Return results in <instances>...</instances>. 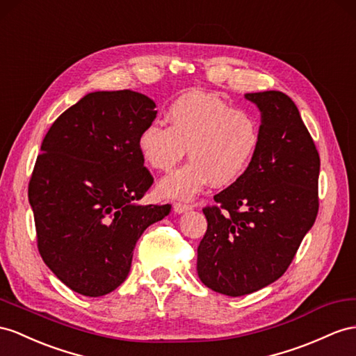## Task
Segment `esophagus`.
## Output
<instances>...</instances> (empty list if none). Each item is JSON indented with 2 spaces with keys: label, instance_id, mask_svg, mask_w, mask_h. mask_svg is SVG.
<instances>
[{
  "label": "esophagus",
  "instance_id": "esophagus-1",
  "mask_svg": "<svg viewBox=\"0 0 356 356\" xmlns=\"http://www.w3.org/2000/svg\"><path fill=\"white\" fill-rule=\"evenodd\" d=\"M172 209H175V212L176 213H185V212H188V211H191V206H188V204H181V203H176L175 206H172Z\"/></svg>",
  "mask_w": 356,
  "mask_h": 356
}]
</instances>
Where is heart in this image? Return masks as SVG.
Returning a JSON list of instances; mask_svg holds the SVG:
<instances>
[{"label":"heart","mask_w":356,"mask_h":356,"mask_svg":"<svg viewBox=\"0 0 356 356\" xmlns=\"http://www.w3.org/2000/svg\"><path fill=\"white\" fill-rule=\"evenodd\" d=\"M168 127L152 122L138 135L136 145L153 170L168 171L188 149L191 161L163 177L158 191L165 198L189 200L212 184H234L248 170L259 147V126L222 99L209 93H188L171 104Z\"/></svg>","instance_id":"b5f03b06"}]
</instances>
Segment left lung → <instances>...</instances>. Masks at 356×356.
Listing matches in <instances>:
<instances>
[{"mask_svg": "<svg viewBox=\"0 0 356 356\" xmlns=\"http://www.w3.org/2000/svg\"><path fill=\"white\" fill-rule=\"evenodd\" d=\"M260 111L259 147L248 170L203 209L207 230L197 272L204 286L243 296L277 281L312 229L321 171L314 141L287 95L247 93Z\"/></svg>", "mask_w": 356, "mask_h": 356, "instance_id": "8db88e82", "label": "left lung"}]
</instances>
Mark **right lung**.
<instances>
[{"mask_svg":"<svg viewBox=\"0 0 356 356\" xmlns=\"http://www.w3.org/2000/svg\"><path fill=\"white\" fill-rule=\"evenodd\" d=\"M156 104L132 90L93 91L44 135L29 186L39 252L79 295L115 290L131 270L144 230L170 204H141L153 184L136 140Z\"/></svg>","mask_w":356,"mask_h":356,"instance_id":"right-lung-1","label":"right lung"}]
</instances>
